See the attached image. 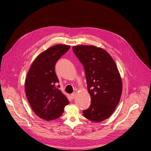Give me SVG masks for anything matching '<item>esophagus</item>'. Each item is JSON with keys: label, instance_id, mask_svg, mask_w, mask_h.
<instances>
[{"label": "esophagus", "instance_id": "obj_1", "mask_svg": "<svg viewBox=\"0 0 151 151\" xmlns=\"http://www.w3.org/2000/svg\"><path fill=\"white\" fill-rule=\"evenodd\" d=\"M75 96H76V93L75 92L71 94V99H73L75 97Z\"/></svg>", "mask_w": 151, "mask_h": 151}]
</instances>
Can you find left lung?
<instances>
[{"instance_id":"8db88e82","label":"left lung","mask_w":151,"mask_h":151,"mask_svg":"<svg viewBox=\"0 0 151 151\" xmlns=\"http://www.w3.org/2000/svg\"><path fill=\"white\" fill-rule=\"evenodd\" d=\"M73 51L84 67L91 104L83 111L93 122H101L111 115L120 101L122 83L111 56L104 49L94 46L79 45Z\"/></svg>"}]
</instances>
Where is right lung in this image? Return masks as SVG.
Segmentation results:
<instances>
[{
  "instance_id": "obj_1",
  "label": "right lung",
  "mask_w": 151,
  "mask_h": 151,
  "mask_svg": "<svg viewBox=\"0 0 151 151\" xmlns=\"http://www.w3.org/2000/svg\"><path fill=\"white\" fill-rule=\"evenodd\" d=\"M70 46L56 45L39 54L32 63L25 83V92L34 113L43 119L51 121L59 117L69 101L58 86L55 73L57 61Z\"/></svg>"
}]
</instances>
